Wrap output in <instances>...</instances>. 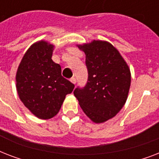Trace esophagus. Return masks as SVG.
<instances>
[{
  "label": "esophagus",
  "instance_id": "esophagus-1",
  "mask_svg": "<svg viewBox=\"0 0 159 159\" xmlns=\"http://www.w3.org/2000/svg\"><path fill=\"white\" fill-rule=\"evenodd\" d=\"M70 81H71V82L72 83H73V84H76V82H77V80H76V78L75 77H72L71 79H70Z\"/></svg>",
  "mask_w": 159,
  "mask_h": 159
}]
</instances>
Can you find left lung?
<instances>
[{
    "instance_id": "8db88e82",
    "label": "left lung",
    "mask_w": 159,
    "mask_h": 159,
    "mask_svg": "<svg viewBox=\"0 0 159 159\" xmlns=\"http://www.w3.org/2000/svg\"><path fill=\"white\" fill-rule=\"evenodd\" d=\"M86 54L88 79L73 92L87 117L97 124L113 118L125 104L131 74L119 51L106 41L78 44Z\"/></svg>"
}]
</instances>
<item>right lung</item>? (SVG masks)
<instances>
[{
	"instance_id": "obj_1",
	"label": "right lung",
	"mask_w": 159,
	"mask_h": 159,
	"mask_svg": "<svg viewBox=\"0 0 159 159\" xmlns=\"http://www.w3.org/2000/svg\"><path fill=\"white\" fill-rule=\"evenodd\" d=\"M54 46L36 42L24 55L16 72V90L25 107L36 117L53 118L58 113L74 84L65 79L61 66L52 60Z\"/></svg>"
}]
</instances>
